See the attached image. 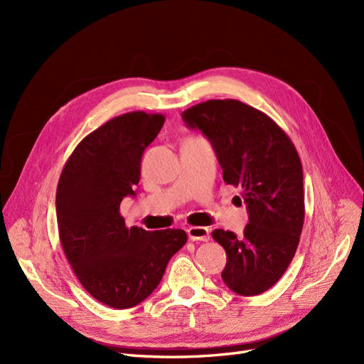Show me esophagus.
Instances as JSON below:
<instances>
[{
    "mask_svg": "<svg viewBox=\"0 0 364 364\" xmlns=\"http://www.w3.org/2000/svg\"><path fill=\"white\" fill-rule=\"evenodd\" d=\"M190 240L193 241H208L209 240V229L203 226H190L186 229Z\"/></svg>",
    "mask_w": 364,
    "mask_h": 364,
    "instance_id": "esophagus-1",
    "label": "esophagus"
}]
</instances>
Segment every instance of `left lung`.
<instances>
[{"mask_svg": "<svg viewBox=\"0 0 364 364\" xmlns=\"http://www.w3.org/2000/svg\"><path fill=\"white\" fill-rule=\"evenodd\" d=\"M182 118L211 142L223 181L243 190L249 214L245 234L213 232L228 257L222 279L241 296L267 291L287 270L304 226V174L297 150L270 117L238 100H208L186 109Z\"/></svg>", "mask_w": 364, "mask_h": 364, "instance_id": "left-lung-1", "label": "left lung"}]
</instances>
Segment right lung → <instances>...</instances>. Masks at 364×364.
<instances>
[{"instance_id":"add662e5","label":"right lung","mask_w":364,"mask_h":364,"mask_svg":"<svg viewBox=\"0 0 364 364\" xmlns=\"http://www.w3.org/2000/svg\"><path fill=\"white\" fill-rule=\"evenodd\" d=\"M165 117L142 111L109 119L74 149L56 191L65 257L83 289L102 304L130 308L155 290L170 258L186 243L182 229L127 228L121 200L136 194L141 158Z\"/></svg>"}]
</instances>
